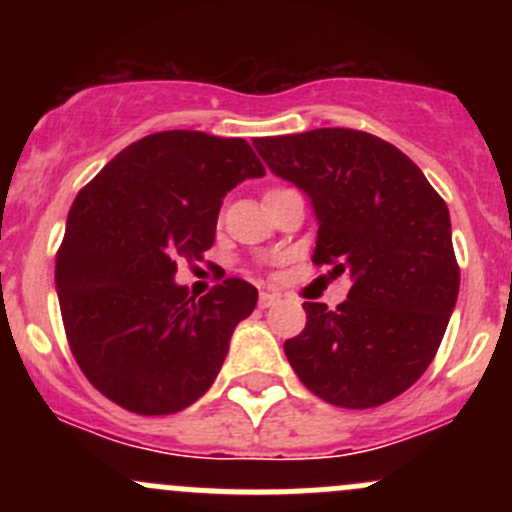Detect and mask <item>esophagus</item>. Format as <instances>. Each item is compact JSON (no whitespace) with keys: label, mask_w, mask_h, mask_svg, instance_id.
<instances>
[{"label":"esophagus","mask_w":512,"mask_h":512,"mask_svg":"<svg viewBox=\"0 0 512 512\" xmlns=\"http://www.w3.org/2000/svg\"><path fill=\"white\" fill-rule=\"evenodd\" d=\"M280 302V294L277 292H270V289H262L260 292V307H275V304Z\"/></svg>","instance_id":"obj_1"}]
</instances>
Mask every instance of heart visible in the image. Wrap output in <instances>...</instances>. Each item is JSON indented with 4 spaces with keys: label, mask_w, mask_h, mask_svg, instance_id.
Returning <instances> with one entry per match:
<instances>
[{
    "label": "heart",
    "mask_w": 512,
    "mask_h": 512,
    "mask_svg": "<svg viewBox=\"0 0 512 512\" xmlns=\"http://www.w3.org/2000/svg\"><path fill=\"white\" fill-rule=\"evenodd\" d=\"M277 190H280V188H277ZM270 193H275V190H270Z\"/></svg>",
    "instance_id": "1"
}]
</instances>
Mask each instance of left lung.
Here are the masks:
<instances>
[{
  "label": "left lung",
  "mask_w": 512,
  "mask_h": 512,
  "mask_svg": "<svg viewBox=\"0 0 512 512\" xmlns=\"http://www.w3.org/2000/svg\"><path fill=\"white\" fill-rule=\"evenodd\" d=\"M255 148L312 198L314 265L352 277L337 309L302 304L307 324L285 342L294 374L342 409L396 399L428 369L456 307L446 203L414 160L366 131L317 128L257 138Z\"/></svg>",
  "instance_id": "1"
}]
</instances>
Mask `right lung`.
<instances>
[{
	"instance_id": "add662e5",
	"label": "right lung",
	"mask_w": 512,
	"mask_h": 512,
	"mask_svg": "<svg viewBox=\"0 0 512 512\" xmlns=\"http://www.w3.org/2000/svg\"><path fill=\"white\" fill-rule=\"evenodd\" d=\"M262 175L242 138L160 131L79 190L56 252V292L76 364L113 404L165 416L210 389L257 289L227 277L195 299L173 277L178 262L195 265L213 247L227 190Z\"/></svg>"
}]
</instances>
